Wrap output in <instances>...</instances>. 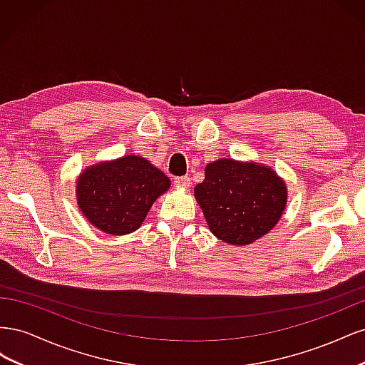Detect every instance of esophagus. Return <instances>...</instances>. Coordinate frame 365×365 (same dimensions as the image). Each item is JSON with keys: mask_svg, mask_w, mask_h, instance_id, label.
Segmentation results:
<instances>
[{"mask_svg": "<svg viewBox=\"0 0 365 365\" xmlns=\"http://www.w3.org/2000/svg\"><path fill=\"white\" fill-rule=\"evenodd\" d=\"M175 184L178 187H182V189H189L190 178L189 176H178V178H175Z\"/></svg>", "mask_w": 365, "mask_h": 365, "instance_id": "1", "label": "esophagus"}]
</instances>
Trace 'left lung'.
Returning a JSON list of instances; mask_svg holds the SVG:
<instances>
[{
	"mask_svg": "<svg viewBox=\"0 0 365 365\" xmlns=\"http://www.w3.org/2000/svg\"><path fill=\"white\" fill-rule=\"evenodd\" d=\"M212 233L231 245H247L279 222L286 205V185L259 164L219 160L205 168L195 187Z\"/></svg>",
	"mask_w": 365,
	"mask_h": 365,
	"instance_id": "left-lung-1",
	"label": "left lung"
}]
</instances>
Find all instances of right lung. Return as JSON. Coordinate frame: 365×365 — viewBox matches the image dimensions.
Returning a JSON list of instances; mask_svg holds the SVG:
<instances>
[{
    "label": "right lung",
    "instance_id": "obj_1",
    "mask_svg": "<svg viewBox=\"0 0 365 365\" xmlns=\"http://www.w3.org/2000/svg\"><path fill=\"white\" fill-rule=\"evenodd\" d=\"M170 187L161 170L141 157L128 155L86 169L77 181V202L90 222L108 235H128Z\"/></svg>",
    "mask_w": 365,
    "mask_h": 365
}]
</instances>
